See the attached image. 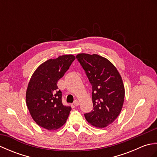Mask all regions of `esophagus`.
<instances>
[{"label": "esophagus", "mask_w": 157, "mask_h": 157, "mask_svg": "<svg viewBox=\"0 0 157 157\" xmlns=\"http://www.w3.org/2000/svg\"><path fill=\"white\" fill-rule=\"evenodd\" d=\"M73 105H74L75 106H78L79 105V101H78V100H75L74 102H73Z\"/></svg>", "instance_id": "esophagus-1"}]
</instances>
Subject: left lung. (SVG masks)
Here are the masks:
<instances>
[{"instance_id": "obj_1", "label": "left lung", "mask_w": 157, "mask_h": 157, "mask_svg": "<svg viewBox=\"0 0 157 157\" xmlns=\"http://www.w3.org/2000/svg\"><path fill=\"white\" fill-rule=\"evenodd\" d=\"M92 85L93 110L85 113L88 123L98 128L111 124L123 107L125 88L117 69L108 59L98 55L76 56Z\"/></svg>"}]
</instances>
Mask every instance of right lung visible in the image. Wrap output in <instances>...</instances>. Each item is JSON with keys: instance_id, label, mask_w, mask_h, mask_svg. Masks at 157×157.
I'll return each instance as SVG.
<instances>
[{"instance_id": "right-lung-1", "label": "right lung", "mask_w": 157, "mask_h": 157, "mask_svg": "<svg viewBox=\"0 0 157 157\" xmlns=\"http://www.w3.org/2000/svg\"><path fill=\"white\" fill-rule=\"evenodd\" d=\"M75 57L72 55L49 59L40 65L28 84L26 104L34 121L48 130L59 129L67 119L71 106L63 105L57 82Z\"/></svg>"}]
</instances>
